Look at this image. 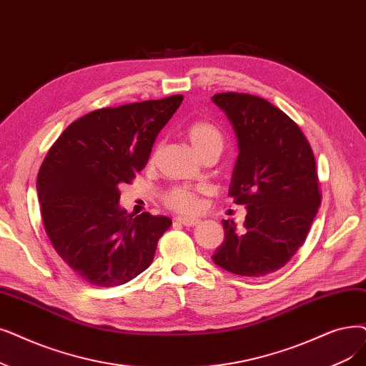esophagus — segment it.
Masks as SVG:
<instances>
[{
  "label": "esophagus",
  "instance_id": "esophagus-1",
  "mask_svg": "<svg viewBox=\"0 0 366 366\" xmlns=\"http://www.w3.org/2000/svg\"><path fill=\"white\" fill-rule=\"evenodd\" d=\"M174 221L179 222V224H182V226L192 227V226L199 224L200 219H197V218H187V217H178V218H174Z\"/></svg>",
  "mask_w": 366,
  "mask_h": 366
}]
</instances>
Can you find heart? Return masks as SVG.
Listing matches in <instances>:
<instances>
[{
  "instance_id": "1",
  "label": "heart",
  "mask_w": 366,
  "mask_h": 366,
  "mask_svg": "<svg viewBox=\"0 0 366 366\" xmlns=\"http://www.w3.org/2000/svg\"><path fill=\"white\" fill-rule=\"evenodd\" d=\"M185 134L189 140V144L202 155L218 154L224 147V136L221 130L212 122L208 121H196L192 122L185 130ZM160 152V144L155 145L151 152L149 164H154ZM203 192L202 187H189V185H174L164 193L163 200L167 208L182 212V214H193L199 209V196Z\"/></svg>"
}]
</instances>
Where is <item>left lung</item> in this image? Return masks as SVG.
<instances>
[{
    "instance_id": "obj_1",
    "label": "left lung",
    "mask_w": 366,
    "mask_h": 366,
    "mask_svg": "<svg viewBox=\"0 0 366 366\" xmlns=\"http://www.w3.org/2000/svg\"><path fill=\"white\" fill-rule=\"evenodd\" d=\"M212 102L239 147L229 196L247 208L242 230L222 219L224 241L212 260L236 275L272 274L305 242L322 203L311 145L292 118L257 95L221 92Z\"/></svg>"
}]
</instances>
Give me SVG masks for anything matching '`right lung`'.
<instances>
[{"mask_svg": "<svg viewBox=\"0 0 366 366\" xmlns=\"http://www.w3.org/2000/svg\"><path fill=\"white\" fill-rule=\"evenodd\" d=\"M182 100L170 95L94 110L70 124L47 152L37 177L44 230L84 281L115 287L152 263L172 219L127 214L119 187L147 166L158 133Z\"/></svg>", "mask_w": 366, "mask_h": 366, "instance_id": "right-lung-1", "label": "right lung"}]
</instances>
